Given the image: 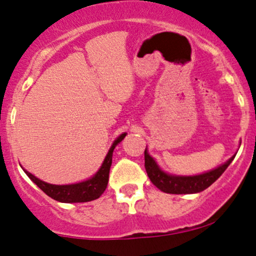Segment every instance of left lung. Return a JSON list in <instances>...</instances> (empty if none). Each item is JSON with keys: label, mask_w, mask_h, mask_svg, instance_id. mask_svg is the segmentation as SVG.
<instances>
[{"label": "left lung", "mask_w": 256, "mask_h": 256, "mask_svg": "<svg viewBox=\"0 0 256 256\" xmlns=\"http://www.w3.org/2000/svg\"><path fill=\"white\" fill-rule=\"evenodd\" d=\"M235 156L236 154L229 158L226 163L221 164L215 169L206 171V172L192 174V176H180V174H168L162 170L154 158L151 157L148 152V148H145L144 152L145 170H146L148 178L154 183V186L166 194H196L203 192L224 172Z\"/></svg>", "instance_id": "left-lung-1"}]
</instances>
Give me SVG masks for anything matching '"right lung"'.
Here are the masks:
<instances>
[{"mask_svg":"<svg viewBox=\"0 0 256 256\" xmlns=\"http://www.w3.org/2000/svg\"><path fill=\"white\" fill-rule=\"evenodd\" d=\"M126 132L122 134L119 137L116 138L113 142L111 148L106 154L104 162L100 166L99 170L90 177L88 180H82V182L74 183V184H64V186H58V184H50L44 180H38L34 174L28 172L27 170L24 171L26 174L30 178L46 195L52 197L53 200H59L62 203H82V202H90V200L99 198L105 192L106 186L108 183V174L110 168L112 164V156L113 150L117 145L120 143L122 139L125 138Z\"/></svg>","mask_w":256,"mask_h":256,"instance_id":"right-lung-1","label":"right lung"}]
</instances>
